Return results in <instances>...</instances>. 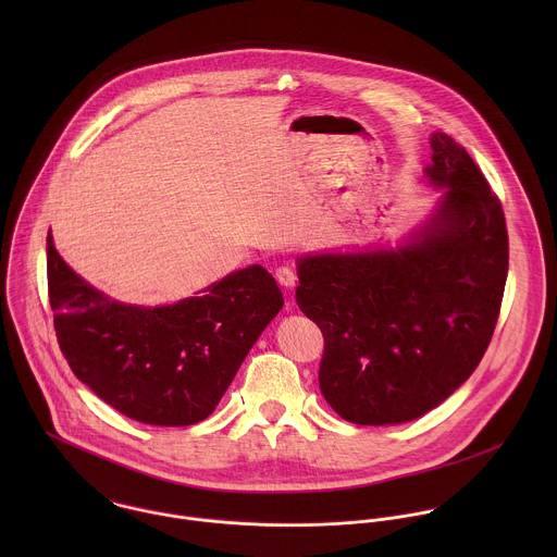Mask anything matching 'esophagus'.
I'll list each match as a JSON object with an SVG mask.
<instances>
[{
    "mask_svg": "<svg viewBox=\"0 0 557 557\" xmlns=\"http://www.w3.org/2000/svg\"><path fill=\"white\" fill-rule=\"evenodd\" d=\"M276 281H278L283 287L294 289V287H296V283H298V274H296V270H294V268L283 265V268H278V270H276Z\"/></svg>",
    "mask_w": 557,
    "mask_h": 557,
    "instance_id": "34e87169",
    "label": "esophagus"
}]
</instances>
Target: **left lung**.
Listing matches in <instances>:
<instances>
[{
  "mask_svg": "<svg viewBox=\"0 0 557 557\" xmlns=\"http://www.w3.org/2000/svg\"><path fill=\"white\" fill-rule=\"evenodd\" d=\"M424 177L444 188L431 219L397 248L298 259L296 302L325 347L319 391L354 424H400L450 397L493 336L508 232L476 162L431 135Z\"/></svg>",
  "mask_w": 557,
  "mask_h": 557,
  "instance_id": "8db88e82",
  "label": "left lung"
}]
</instances>
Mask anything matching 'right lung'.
Segmentation results:
<instances>
[{
    "mask_svg": "<svg viewBox=\"0 0 557 557\" xmlns=\"http://www.w3.org/2000/svg\"><path fill=\"white\" fill-rule=\"evenodd\" d=\"M47 278L58 343L73 373L120 413L157 426L206 420L283 309L274 276L257 263L175 305H124L83 281L51 234Z\"/></svg>",
    "mask_w": 557,
    "mask_h": 557,
    "instance_id": "obj_1",
    "label": "right lung"
}]
</instances>
